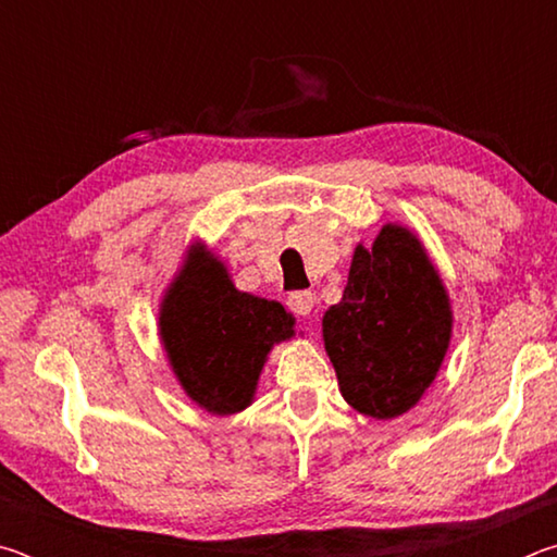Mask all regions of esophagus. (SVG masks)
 Here are the masks:
<instances>
[{
	"label": "esophagus",
	"instance_id": "esophagus-1",
	"mask_svg": "<svg viewBox=\"0 0 557 557\" xmlns=\"http://www.w3.org/2000/svg\"><path fill=\"white\" fill-rule=\"evenodd\" d=\"M287 305L295 314L307 317L314 309V295H312V292H307V289L305 292H292Z\"/></svg>",
	"mask_w": 557,
	"mask_h": 557
}]
</instances>
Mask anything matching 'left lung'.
I'll return each mask as SVG.
<instances>
[{
	"mask_svg": "<svg viewBox=\"0 0 557 557\" xmlns=\"http://www.w3.org/2000/svg\"><path fill=\"white\" fill-rule=\"evenodd\" d=\"M449 292L420 235L385 223L371 248L356 245L344 297L322 336L344 400L373 420H393L422 400L451 342Z\"/></svg>",
	"mask_w": 557,
	"mask_h": 557,
	"instance_id": "obj_1",
	"label": "left lung"
}]
</instances>
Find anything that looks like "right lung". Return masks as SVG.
Wrapping results in <instances>:
<instances>
[{"instance_id": "1", "label": "right lung", "mask_w": 557, "mask_h": 557, "mask_svg": "<svg viewBox=\"0 0 557 557\" xmlns=\"http://www.w3.org/2000/svg\"><path fill=\"white\" fill-rule=\"evenodd\" d=\"M295 324L280 301L235 289L225 262L203 240L186 245L157 312L176 383L219 418L256 403L270 351L297 334Z\"/></svg>"}]
</instances>
